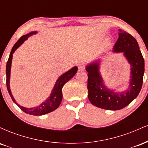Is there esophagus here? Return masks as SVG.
I'll list each match as a JSON object with an SVG mask.
<instances>
[{
    "instance_id": "34e87169",
    "label": "esophagus",
    "mask_w": 148,
    "mask_h": 148,
    "mask_svg": "<svg viewBox=\"0 0 148 148\" xmlns=\"http://www.w3.org/2000/svg\"><path fill=\"white\" fill-rule=\"evenodd\" d=\"M79 72H83V71H85V67H84V66H83V65H79Z\"/></svg>"
}]
</instances>
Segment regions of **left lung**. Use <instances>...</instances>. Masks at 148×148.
Instances as JSON below:
<instances>
[{
  "mask_svg": "<svg viewBox=\"0 0 148 148\" xmlns=\"http://www.w3.org/2000/svg\"><path fill=\"white\" fill-rule=\"evenodd\" d=\"M119 37L113 47V53H123L130 64L131 75L126 90L117 92L104 84L99 72L100 59L86 66L88 74V99L94 106L106 110L117 111L125 108L138 95L142 88L145 62L136 39L119 29Z\"/></svg>",
  "mask_w": 148,
  "mask_h": 148,
  "instance_id": "obj_1",
  "label": "left lung"
}]
</instances>
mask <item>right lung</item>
<instances>
[{
  "label": "right lung",
  "instance_id": "add662e5",
  "mask_svg": "<svg viewBox=\"0 0 148 148\" xmlns=\"http://www.w3.org/2000/svg\"><path fill=\"white\" fill-rule=\"evenodd\" d=\"M37 33V31H33L31 33L26 34V35H23L16 44L14 45V47L12 49L11 52H10L9 58H8V62L6 64V85L7 88H8V92H9L10 97H11L12 99L14 102L16 103L17 106L19 107L20 108L25 112V113H28L30 115H42L47 114V113H51V112L53 111L56 108H58L60 106L61 101H62V87L64 85L69 81L76 74L78 70V67L75 66V67H72V69H69L67 72L64 73L62 74L60 77L58 79V80L56 82L55 86H54L53 88L51 93L50 96L47 98L45 101L40 103L38 106L33 107V108H26V107L22 106L19 105L16 102V100L14 99V97H13L12 94L11 90H10V72H11V65H12V60L13 53H14L15 51L17 49L18 47L21 46L22 44L31 35H35Z\"/></svg>",
  "mask_w": 148,
  "mask_h": 148
}]
</instances>
